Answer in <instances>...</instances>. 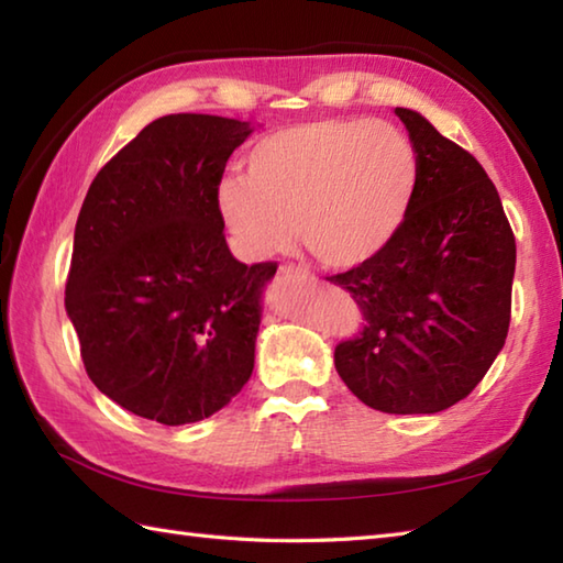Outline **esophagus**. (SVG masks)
Listing matches in <instances>:
<instances>
[{
  "label": "esophagus",
  "mask_w": 563,
  "mask_h": 563,
  "mask_svg": "<svg viewBox=\"0 0 563 563\" xmlns=\"http://www.w3.org/2000/svg\"><path fill=\"white\" fill-rule=\"evenodd\" d=\"M279 279L306 282V279H311V272L306 269V267H299V264H282V267H279Z\"/></svg>",
  "instance_id": "obj_1"
}]
</instances>
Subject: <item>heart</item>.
I'll return each instance as SVG.
<instances>
[{
    "label": "heart",
    "mask_w": 563,
    "mask_h": 563,
    "mask_svg": "<svg viewBox=\"0 0 563 563\" xmlns=\"http://www.w3.org/2000/svg\"><path fill=\"white\" fill-rule=\"evenodd\" d=\"M419 188V154L387 122L333 117L250 146L245 178H222L218 213L247 260L301 245L328 269L373 262L399 235Z\"/></svg>",
    "instance_id": "b5f03b06"
}]
</instances>
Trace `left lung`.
<instances>
[{
    "label": "left lung",
    "mask_w": 563,
    "mask_h": 563,
    "mask_svg": "<svg viewBox=\"0 0 563 563\" xmlns=\"http://www.w3.org/2000/svg\"><path fill=\"white\" fill-rule=\"evenodd\" d=\"M395 112L419 154L417 198L379 257L328 277L363 311L335 369L377 411L437 413L468 397L505 345L517 247L478 158L419 112Z\"/></svg>",
    "instance_id": "1"
}]
</instances>
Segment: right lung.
I'll list each match as a JSON object with an SVG mask.
<instances>
[{
    "label": "right lung",
    "mask_w": 563,
    "mask_h": 563,
    "mask_svg": "<svg viewBox=\"0 0 563 563\" xmlns=\"http://www.w3.org/2000/svg\"><path fill=\"white\" fill-rule=\"evenodd\" d=\"M252 134L216 114H166L100 168L82 200L66 311L102 395L166 427L208 419L254 367L274 262H238L216 190Z\"/></svg>",
    "instance_id": "obj_1"
}]
</instances>
